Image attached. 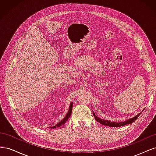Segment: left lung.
I'll return each mask as SVG.
<instances>
[{
    "label": "left lung",
    "instance_id": "obj_1",
    "mask_svg": "<svg viewBox=\"0 0 156 156\" xmlns=\"http://www.w3.org/2000/svg\"><path fill=\"white\" fill-rule=\"evenodd\" d=\"M93 115L94 118H95L96 120L99 122V123L102 124V125H105V126H110V127H120V126H125L126 124H132L133 122H135L136 119H137V118L139 117V116L140 115V113L138 114L136 116H135L133 118H131V119L127 120V121L123 122H112L111 121H108V120H103V119H101L100 118L98 117L96 115L95 113L93 111Z\"/></svg>",
    "mask_w": 156,
    "mask_h": 156
}]
</instances>
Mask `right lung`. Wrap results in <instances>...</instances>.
Returning <instances> with one entry per match:
<instances>
[{
	"label": "right lung",
	"mask_w": 156,
	"mask_h": 156,
	"mask_svg": "<svg viewBox=\"0 0 156 156\" xmlns=\"http://www.w3.org/2000/svg\"><path fill=\"white\" fill-rule=\"evenodd\" d=\"M72 107H73V103H71V104H70V105H69V111H68V113H67L66 116L64 117V119L63 120H61V121L59 122V123H58V124H56V126H53V127H51V128L55 129V128H56V127H60V126H62V124H65L66 122V121L68 120L69 118L70 117L71 115H72Z\"/></svg>",
	"instance_id": "1"
}]
</instances>
